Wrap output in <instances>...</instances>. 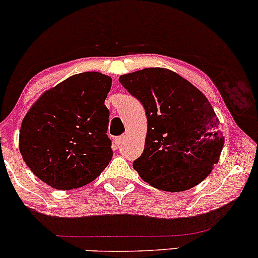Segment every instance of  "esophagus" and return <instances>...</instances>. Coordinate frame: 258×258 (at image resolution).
Listing matches in <instances>:
<instances>
[{"instance_id": "esophagus-1", "label": "esophagus", "mask_w": 258, "mask_h": 258, "mask_svg": "<svg viewBox=\"0 0 258 258\" xmlns=\"http://www.w3.org/2000/svg\"><path fill=\"white\" fill-rule=\"evenodd\" d=\"M125 139H126V136H120V137H116V138H115V141H114L115 147H116L117 149H119L121 144H122L123 142H125Z\"/></svg>"}]
</instances>
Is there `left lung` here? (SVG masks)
<instances>
[{
  "label": "left lung",
  "instance_id": "left-lung-1",
  "mask_svg": "<svg viewBox=\"0 0 258 258\" xmlns=\"http://www.w3.org/2000/svg\"><path fill=\"white\" fill-rule=\"evenodd\" d=\"M119 81L146 110V146L133 161L142 179L172 193L203 182L218 162L224 144L218 119L206 97L164 68L121 75Z\"/></svg>",
  "mask_w": 258,
  "mask_h": 258
}]
</instances>
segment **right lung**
Listing matches in <instances>:
<instances>
[{
  "label": "right lung",
  "instance_id": "1",
  "mask_svg": "<svg viewBox=\"0 0 258 258\" xmlns=\"http://www.w3.org/2000/svg\"><path fill=\"white\" fill-rule=\"evenodd\" d=\"M110 76L81 73L46 91L26 112L19 150L29 168L52 188L70 190L102 173L112 156L104 100Z\"/></svg>",
  "mask_w": 258,
  "mask_h": 258
}]
</instances>
